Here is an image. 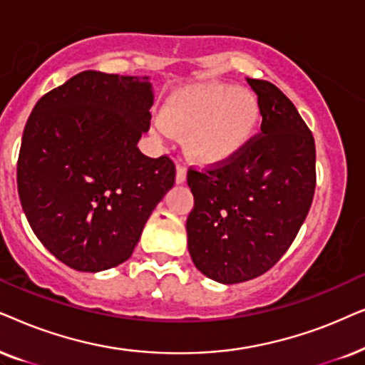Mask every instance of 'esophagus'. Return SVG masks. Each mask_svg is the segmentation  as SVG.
<instances>
[{
    "label": "esophagus",
    "instance_id": "obj_1",
    "mask_svg": "<svg viewBox=\"0 0 365 365\" xmlns=\"http://www.w3.org/2000/svg\"><path fill=\"white\" fill-rule=\"evenodd\" d=\"M187 180V167L185 165H178L177 167V183H183Z\"/></svg>",
    "mask_w": 365,
    "mask_h": 365
}]
</instances>
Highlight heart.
<instances>
[{"label":"heart","instance_id":"obj_1","mask_svg":"<svg viewBox=\"0 0 365 365\" xmlns=\"http://www.w3.org/2000/svg\"><path fill=\"white\" fill-rule=\"evenodd\" d=\"M259 105L250 93L227 85H200L172 96L158 132H188L187 152L202 163H222L245 147L259 123Z\"/></svg>","mask_w":365,"mask_h":365}]
</instances>
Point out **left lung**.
I'll list each match as a JSON object with an SVG mask.
<instances>
[{"label":"left lung","instance_id":"1","mask_svg":"<svg viewBox=\"0 0 365 365\" xmlns=\"http://www.w3.org/2000/svg\"><path fill=\"white\" fill-rule=\"evenodd\" d=\"M262 125L235 157L187 173L195 205L188 252L203 275L239 284L270 270L312 205L315 143L292 101L270 81L247 78Z\"/></svg>","mask_w":365,"mask_h":365}]
</instances>
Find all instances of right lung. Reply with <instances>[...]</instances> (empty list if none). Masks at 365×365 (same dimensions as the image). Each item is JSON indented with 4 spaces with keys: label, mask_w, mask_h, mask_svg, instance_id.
I'll list each match as a JSON object with an SVG mask.
<instances>
[{
    "label": "right lung",
    "mask_w": 365,
    "mask_h": 365,
    "mask_svg": "<svg viewBox=\"0 0 365 365\" xmlns=\"http://www.w3.org/2000/svg\"><path fill=\"white\" fill-rule=\"evenodd\" d=\"M147 78L81 71L43 95L23 130L16 182L38 240L63 264L100 272L128 260L175 183L168 155L150 158Z\"/></svg>",
    "instance_id": "1"
}]
</instances>
